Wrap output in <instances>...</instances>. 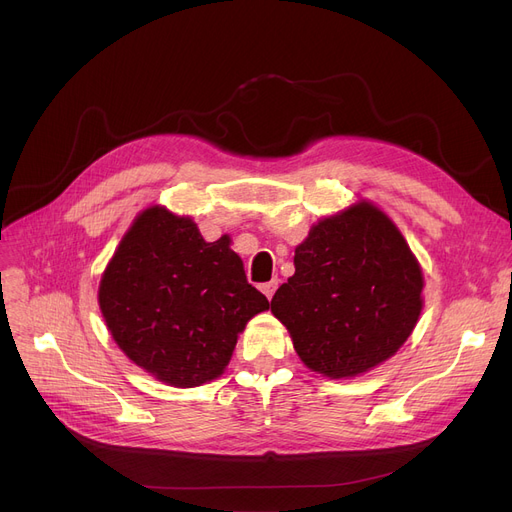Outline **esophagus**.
I'll return each mask as SVG.
<instances>
[{"instance_id": "34e87169", "label": "esophagus", "mask_w": 512, "mask_h": 512, "mask_svg": "<svg viewBox=\"0 0 512 512\" xmlns=\"http://www.w3.org/2000/svg\"><path fill=\"white\" fill-rule=\"evenodd\" d=\"M276 288H278V280H272V282H265V284H261V292L265 294L267 299H272V297H274Z\"/></svg>"}]
</instances>
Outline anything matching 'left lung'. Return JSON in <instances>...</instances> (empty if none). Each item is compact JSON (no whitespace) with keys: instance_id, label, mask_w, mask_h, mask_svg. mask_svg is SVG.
<instances>
[{"instance_id":"8db88e82","label":"left lung","mask_w":512,"mask_h":512,"mask_svg":"<svg viewBox=\"0 0 512 512\" xmlns=\"http://www.w3.org/2000/svg\"><path fill=\"white\" fill-rule=\"evenodd\" d=\"M423 286L405 236L361 199L311 226L272 313L311 371L346 380L398 353L419 321Z\"/></svg>"}]
</instances>
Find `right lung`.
<instances>
[{
    "instance_id": "1",
    "label": "right lung",
    "mask_w": 512,
    "mask_h": 512,
    "mask_svg": "<svg viewBox=\"0 0 512 512\" xmlns=\"http://www.w3.org/2000/svg\"><path fill=\"white\" fill-rule=\"evenodd\" d=\"M97 301L120 351L174 388L218 380L238 334L270 309L247 282L230 236L207 242L188 215L164 205L134 218L105 267Z\"/></svg>"
}]
</instances>
